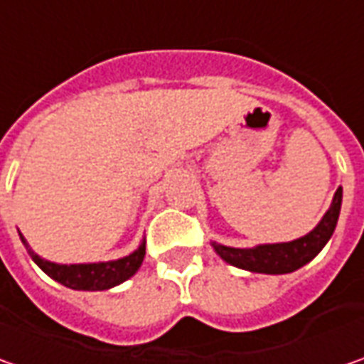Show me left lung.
I'll list each match as a JSON object with an SVG mask.
<instances>
[{
	"instance_id": "left-lung-1",
	"label": "left lung",
	"mask_w": 364,
	"mask_h": 364,
	"mask_svg": "<svg viewBox=\"0 0 364 364\" xmlns=\"http://www.w3.org/2000/svg\"><path fill=\"white\" fill-rule=\"evenodd\" d=\"M341 204H343V186L334 192L332 204L326 210V215L314 227V231L304 235L296 241L289 243H272L257 245L251 249H237V247H227V245L213 243L220 259L231 263L235 267H241L253 273H291L300 269L308 261L322 251V247L328 243L332 232L336 229L338 215H341Z\"/></svg>"
}]
</instances>
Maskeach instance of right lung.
I'll list each match as a JSON object with an SVG mask.
<instances>
[{"label":"right lung","instance_id":"right-lung-1","mask_svg":"<svg viewBox=\"0 0 364 364\" xmlns=\"http://www.w3.org/2000/svg\"><path fill=\"white\" fill-rule=\"evenodd\" d=\"M21 243L26 245V249H28L30 257L34 259L36 265L46 275H50L52 279H56L58 284H63L66 287H73V289H89V291L119 286L139 269L141 261L146 257V241H141V245L127 257L115 259V261H103V263L60 265V263H52V261H46L40 255H36L34 251L28 247L23 237H21Z\"/></svg>","mask_w":364,"mask_h":364}]
</instances>
